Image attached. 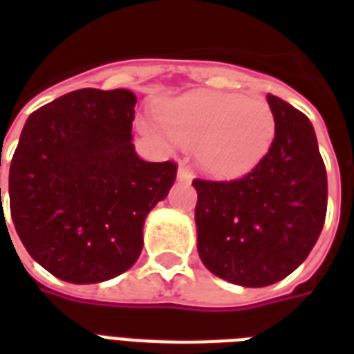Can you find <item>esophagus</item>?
<instances>
[{
	"mask_svg": "<svg viewBox=\"0 0 354 354\" xmlns=\"http://www.w3.org/2000/svg\"><path fill=\"white\" fill-rule=\"evenodd\" d=\"M178 182H183V183H191L193 182V172L189 169L187 165H180L178 167Z\"/></svg>",
	"mask_w": 354,
	"mask_h": 354,
	"instance_id": "34e87169",
	"label": "esophagus"
}]
</instances>
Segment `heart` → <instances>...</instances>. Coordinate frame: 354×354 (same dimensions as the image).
<instances>
[{"label":"heart","mask_w":354,"mask_h":354,"mask_svg":"<svg viewBox=\"0 0 354 354\" xmlns=\"http://www.w3.org/2000/svg\"><path fill=\"white\" fill-rule=\"evenodd\" d=\"M160 121L139 119V130L161 147L194 149L200 169L236 178L261 163L274 143L275 118L264 99L233 91H189L158 106Z\"/></svg>","instance_id":"heart-1"}]
</instances>
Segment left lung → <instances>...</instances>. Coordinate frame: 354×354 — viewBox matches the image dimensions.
<instances>
[{
	"instance_id": "8db88e82",
	"label": "left lung",
	"mask_w": 354,
	"mask_h": 354,
	"mask_svg": "<svg viewBox=\"0 0 354 354\" xmlns=\"http://www.w3.org/2000/svg\"><path fill=\"white\" fill-rule=\"evenodd\" d=\"M266 99L275 136L261 163L241 180L193 182L202 263L250 288L290 275L318 241L327 213V172L313 122L279 97Z\"/></svg>"
}]
</instances>
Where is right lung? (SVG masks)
Returning a JSON list of instances; mask_svg holds the SVG:
<instances>
[{
  "mask_svg": "<svg viewBox=\"0 0 354 354\" xmlns=\"http://www.w3.org/2000/svg\"><path fill=\"white\" fill-rule=\"evenodd\" d=\"M130 90L71 91L25 121L10 161V216L25 250L55 277L90 285L127 272L145 218L176 180L172 161L138 158ZM1 200V187H0Z\"/></svg>",
  "mask_w": 354,
  "mask_h": 354,
  "instance_id": "obj_1",
  "label": "right lung"
}]
</instances>
